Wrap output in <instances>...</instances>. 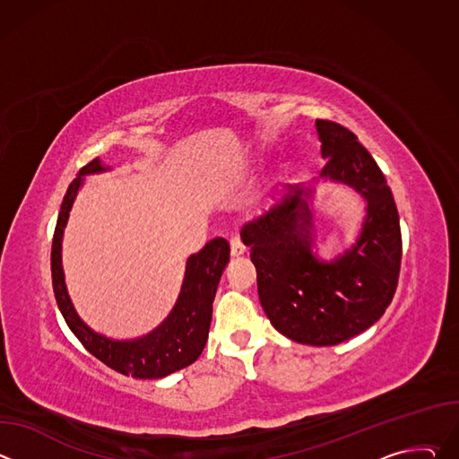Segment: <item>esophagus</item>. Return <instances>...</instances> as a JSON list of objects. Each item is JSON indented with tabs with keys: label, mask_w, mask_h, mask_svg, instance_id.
<instances>
[{
	"label": "esophagus",
	"mask_w": 459,
	"mask_h": 459,
	"mask_svg": "<svg viewBox=\"0 0 459 459\" xmlns=\"http://www.w3.org/2000/svg\"><path fill=\"white\" fill-rule=\"evenodd\" d=\"M245 252H247V247L241 243L239 236H232V238H230V254H232L234 257H238V255H243Z\"/></svg>",
	"instance_id": "34e87169"
}]
</instances>
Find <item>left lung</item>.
<instances>
[{"mask_svg": "<svg viewBox=\"0 0 459 459\" xmlns=\"http://www.w3.org/2000/svg\"><path fill=\"white\" fill-rule=\"evenodd\" d=\"M321 178L349 185L367 202L356 243L334 261L312 254V190L292 186L241 229L257 274L261 307L283 336L314 347L338 345L372 326L394 298L402 267L398 209L383 172L356 134L316 119Z\"/></svg>", "mask_w": 459, "mask_h": 459, "instance_id": "8db88e82", "label": "left lung"}]
</instances>
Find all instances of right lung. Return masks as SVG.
<instances>
[{
	"label": "right lung",
	"mask_w": 459,
	"mask_h": 459,
	"mask_svg": "<svg viewBox=\"0 0 459 459\" xmlns=\"http://www.w3.org/2000/svg\"><path fill=\"white\" fill-rule=\"evenodd\" d=\"M105 170H108V167H103L100 158L89 161L69 185L67 194H65L50 252L54 296L69 329L82 342V345L107 367L123 376L140 379L165 377L188 367L204 352L211 329L216 289L229 264L230 247L223 238H214L198 254H192L186 259L185 280L178 301L167 319L151 334L130 342H117L94 333L78 316L69 298L67 285H65L61 267V239L76 194L83 185V176Z\"/></svg>",
	"instance_id": "add662e5"
}]
</instances>
